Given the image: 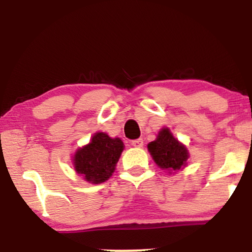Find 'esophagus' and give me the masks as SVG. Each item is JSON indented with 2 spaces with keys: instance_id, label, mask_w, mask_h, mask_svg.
Instances as JSON below:
<instances>
[{
  "instance_id": "1",
  "label": "esophagus",
  "mask_w": 252,
  "mask_h": 252,
  "mask_svg": "<svg viewBox=\"0 0 252 252\" xmlns=\"http://www.w3.org/2000/svg\"><path fill=\"white\" fill-rule=\"evenodd\" d=\"M132 146L135 148H141L143 147V140L142 139H136L132 141Z\"/></svg>"
}]
</instances>
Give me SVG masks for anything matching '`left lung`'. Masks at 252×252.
Segmentation results:
<instances>
[{
    "instance_id": "8db88e82",
    "label": "left lung",
    "mask_w": 252,
    "mask_h": 252,
    "mask_svg": "<svg viewBox=\"0 0 252 252\" xmlns=\"http://www.w3.org/2000/svg\"><path fill=\"white\" fill-rule=\"evenodd\" d=\"M155 163L163 170H180L188 159V151L179 143L168 128H163L158 133L157 139L148 144Z\"/></svg>"
}]
</instances>
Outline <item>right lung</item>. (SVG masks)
<instances>
[{"instance_id":"add662e5","label":"right lung","mask_w":252,"mask_h":252,"mask_svg":"<svg viewBox=\"0 0 252 252\" xmlns=\"http://www.w3.org/2000/svg\"><path fill=\"white\" fill-rule=\"evenodd\" d=\"M123 150L124 143L118 137L111 139L105 133H96L89 144L75 153V171L86 181L102 184L112 175Z\"/></svg>"}]
</instances>
